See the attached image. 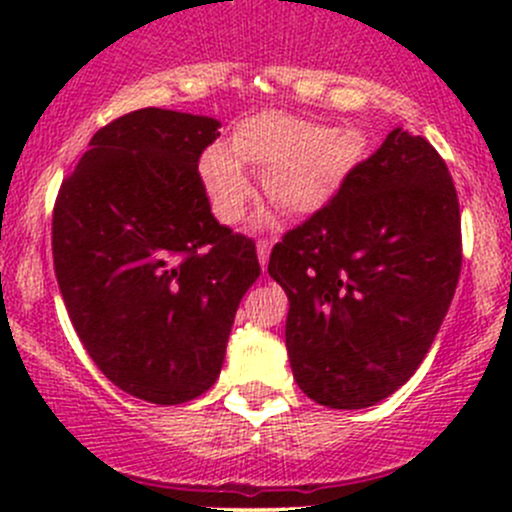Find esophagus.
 Segmentation results:
<instances>
[{"label": "esophagus", "instance_id": "esophagus-1", "mask_svg": "<svg viewBox=\"0 0 512 512\" xmlns=\"http://www.w3.org/2000/svg\"><path fill=\"white\" fill-rule=\"evenodd\" d=\"M270 250H272V242L270 240H257V260H260L262 270H265L267 260H270Z\"/></svg>", "mask_w": 512, "mask_h": 512}]
</instances>
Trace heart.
Segmentation results:
<instances>
[{"instance_id":"obj_1","label":"heart","mask_w":512,"mask_h":512,"mask_svg":"<svg viewBox=\"0 0 512 512\" xmlns=\"http://www.w3.org/2000/svg\"><path fill=\"white\" fill-rule=\"evenodd\" d=\"M347 133L314 126L282 113L250 118L232 136V151L210 146L200 158V178L220 223L232 225L255 198L245 165L265 173V193L285 213L322 208L354 160Z\"/></svg>"}]
</instances>
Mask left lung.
I'll return each mask as SVG.
<instances>
[{"instance_id": "left-lung-1", "label": "left lung", "mask_w": 512, "mask_h": 512, "mask_svg": "<svg viewBox=\"0 0 512 512\" xmlns=\"http://www.w3.org/2000/svg\"><path fill=\"white\" fill-rule=\"evenodd\" d=\"M461 208L446 160L394 131L332 200L272 247L287 292L294 381L329 409H366L414 376L461 275Z\"/></svg>"}]
</instances>
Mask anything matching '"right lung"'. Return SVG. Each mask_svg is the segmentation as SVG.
Wrapping results in <instances>:
<instances>
[{"mask_svg":"<svg viewBox=\"0 0 512 512\" xmlns=\"http://www.w3.org/2000/svg\"><path fill=\"white\" fill-rule=\"evenodd\" d=\"M218 128L165 108L126 113L94 133L56 195L51 252L71 324L103 376L148 404L215 384L260 277L255 242L213 218L198 173Z\"/></svg>","mask_w":512,"mask_h":512,"instance_id":"1","label":"right lung"}]
</instances>
